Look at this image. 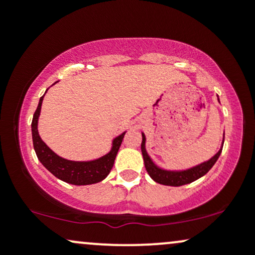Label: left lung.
Masks as SVG:
<instances>
[{
	"label": "left lung",
	"instance_id": "left-lung-1",
	"mask_svg": "<svg viewBox=\"0 0 255 255\" xmlns=\"http://www.w3.org/2000/svg\"><path fill=\"white\" fill-rule=\"evenodd\" d=\"M145 140L146 137L142 134V141H141V152H142V158H144L145 168L146 171L148 172L151 178L153 181H156L157 183L164 184V186H172V187H178L183 186V184H188L193 182V181L198 180L201 176H204L205 174L210 171V169L215 165V163L217 162L218 157L221 156L222 148H223V144H222L221 150L213 156L211 159H209L207 162L201 163L200 165L194 166V168L188 169V170H182V171H169L164 170V169H160L152 162L150 156L147 154L145 148ZM224 142V139H223Z\"/></svg>",
	"mask_w": 255,
	"mask_h": 255
}]
</instances>
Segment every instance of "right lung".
<instances>
[{
  "label": "right lung",
  "instance_id": "right-lung-1",
  "mask_svg": "<svg viewBox=\"0 0 255 255\" xmlns=\"http://www.w3.org/2000/svg\"><path fill=\"white\" fill-rule=\"evenodd\" d=\"M43 98L44 96L39 99V103H38L31 125L33 147L40 163L54 176L67 183L75 184V186H86V184H93L103 181L113 169L116 154H118L120 146L122 144L126 131L114 139L113 147H111L109 153L98 158V159L91 160V162H74V160L64 159V158L57 156L54 151H51L38 134V118L40 115Z\"/></svg>",
  "mask_w": 255,
  "mask_h": 255
}]
</instances>
